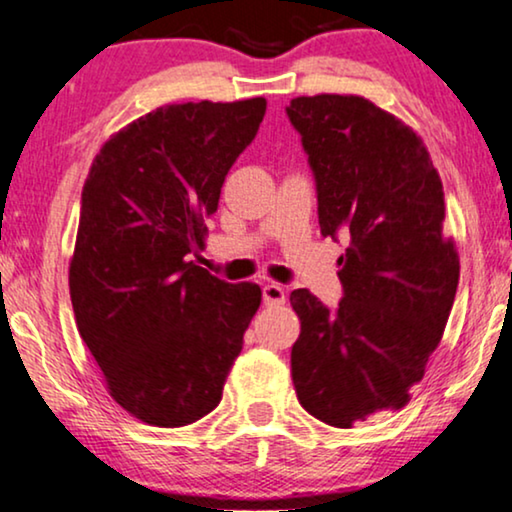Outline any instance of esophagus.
<instances>
[{
	"label": "esophagus",
	"mask_w": 512,
	"mask_h": 512,
	"mask_svg": "<svg viewBox=\"0 0 512 512\" xmlns=\"http://www.w3.org/2000/svg\"><path fill=\"white\" fill-rule=\"evenodd\" d=\"M262 297L267 306H281L285 304V290L278 283H269L262 288Z\"/></svg>",
	"instance_id": "1"
}]
</instances>
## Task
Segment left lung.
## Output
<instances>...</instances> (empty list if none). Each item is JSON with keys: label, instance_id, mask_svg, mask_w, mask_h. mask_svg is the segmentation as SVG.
Returning <instances> with one entry per match:
<instances>
[{"label": "left lung", "instance_id": "obj_1", "mask_svg": "<svg viewBox=\"0 0 512 512\" xmlns=\"http://www.w3.org/2000/svg\"><path fill=\"white\" fill-rule=\"evenodd\" d=\"M316 182L320 234L346 236L335 309L290 295L302 320L292 384L302 407L335 428L400 410L440 344L459 257L442 236L445 192L424 142L358 95L285 107Z\"/></svg>", "mask_w": 512, "mask_h": 512}]
</instances>
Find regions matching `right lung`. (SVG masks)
I'll list each match as a JSON object with an SVG mask.
<instances>
[{"label":"right lung","instance_id":"obj_1","mask_svg":"<svg viewBox=\"0 0 512 512\" xmlns=\"http://www.w3.org/2000/svg\"><path fill=\"white\" fill-rule=\"evenodd\" d=\"M264 112V98L159 107L112 135L88 170L74 318L112 398L149 426L194 424L220 405L260 309V285L222 281L189 255Z\"/></svg>","mask_w":512,"mask_h":512}]
</instances>
